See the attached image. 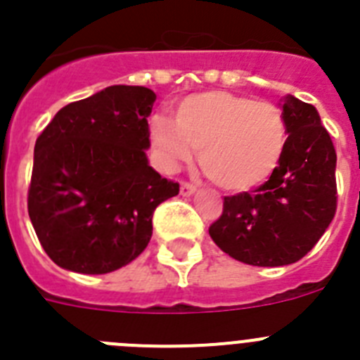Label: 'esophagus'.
Here are the masks:
<instances>
[{
  "instance_id": "1",
  "label": "esophagus",
  "mask_w": 360,
  "mask_h": 360,
  "mask_svg": "<svg viewBox=\"0 0 360 360\" xmlns=\"http://www.w3.org/2000/svg\"><path fill=\"white\" fill-rule=\"evenodd\" d=\"M195 193H196V187L193 186V184L182 182V186H180V195L191 196V195H195Z\"/></svg>"
}]
</instances>
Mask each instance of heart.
I'll return each mask as SVG.
<instances>
[{
    "instance_id": "b5f03b06",
    "label": "heart",
    "mask_w": 360,
    "mask_h": 360,
    "mask_svg": "<svg viewBox=\"0 0 360 360\" xmlns=\"http://www.w3.org/2000/svg\"><path fill=\"white\" fill-rule=\"evenodd\" d=\"M149 136L162 167L174 171L200 148L203 173L225 191H247L274 173L287 144L281 110L231 91H203L178 104L174 120L155 115Z\"/></svg>"
}]
</instances>
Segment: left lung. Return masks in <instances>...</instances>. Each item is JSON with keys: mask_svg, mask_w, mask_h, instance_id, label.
Returning <instances> with one entry per match:
<instances>
[{"mask_svg": "<svg viewBox=\"0 0 360 360\" xmlns=\"http://www.w3.org/2000/svg\"><path fill=\"white\" fill-rule=\"evenodd\" d=\"M287 144L274 173L252 195L224 200L209 227L219 249L247 265L283 266L307 256L328 229L337 207V155L311 104L281 101Z\"/></svg>", "mask_w": 360, "mask_h": 360, "instance_id": "1", "label": "left lung"}]
</instances>
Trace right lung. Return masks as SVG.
<instances>
[{
  "label": "right lung",
  "mask_w": 360,
  "mask_h": 360,
  "mask_svg": "<svg viewBox=\"0 0 360 360\" xmlns=\"http://www.w3.org/2000/svg\"><path fill=\"white\" fill-rule=\"evenodd\" d=\"M155 91L108 86L57 111L34 148L28 216L56 265L108 274L141 256L180 186L149 165Z\"/></svg>",
  "instance_id": "obj_1"
}]
</instances>
